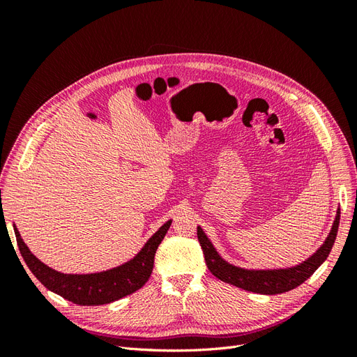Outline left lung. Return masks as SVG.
I'll use <instances>...</instances> for the list:
<instances>
[{
	"mask_svg": "<svg viewBox=\"0 0 357 357\" xmlns=\"http://www.w3.org/2000/svg\"><path fill=\"white\" fill-rule=\"evenodd\" d=\"M338 226L340 210L337 211V215H335L332 229L326 236L325 243L320 245V248L314 255L310 256L307 261L296 266L278 269H245L226 262L218 253V250H215L213 243L208 240V236L205 235L201 226H198V240L202 247L205 264H207L210 273L214 277H218L225 283L253 291V294L277 295L284 294V291H289L304 283L305 280L314 274L316 269L326 261V257L332 250L335 238H337Z\"/></svg>",
	"mask_w": 357,
	"mask_h": 357,
	"instance_id": "obj_1",
	"label": "left lung"
}]
</instances>
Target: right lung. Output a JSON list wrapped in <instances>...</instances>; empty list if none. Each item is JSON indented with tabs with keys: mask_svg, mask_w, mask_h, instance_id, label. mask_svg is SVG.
I'll return each mask as SVG.
<instances>
[{
	"mask_svg": "<svg viewBox=\"0 0 357 357\" xmlns=\"http://www.w3.org/2000/svg\"><path fill=\"white\" fill-rule=\"evenodd\" d=\"M171 222L172 220H168L162 225L131 261L107 269V271L92 274H63L55 271L31 253L28 245L20 238L16 226L13 228L20 255H22L29 271L37 277L43 286H46L53 294L74 302V304L104 305L131 295L146 284L153 271L158 245L164 240Z\"/></svg>",
	"mask_w": 357,
	"mask_h": 357,
	"instance_id": "add662e5",
	"label": "right lung"
}]
</instances>
